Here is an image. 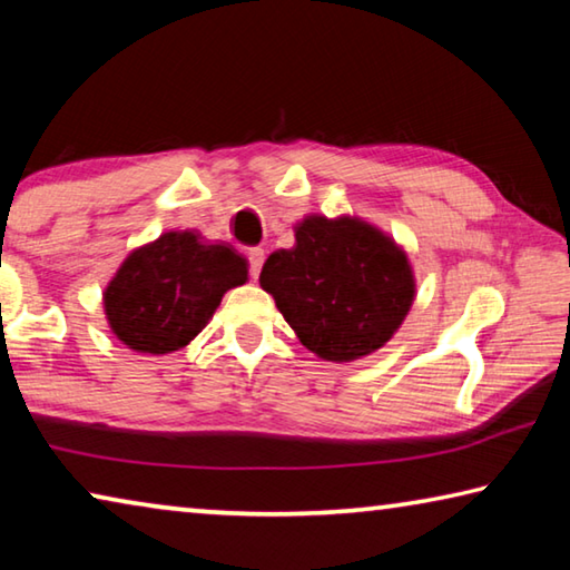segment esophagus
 Returning a JSON list of instances; mask_svg holds the SVG:
<instances>
[{"mask_svg":"<svg viewBox=\"0 0 570 570\" xmlns=\"http://www.w3.org/2000/svg\"><path fill=\"white\" fill-rule=\"evenodd\" d=\"M246 258H248V274H250V278H258V274H262V266H264V258H266L264 248H250L248 254H246Z\"/></svg>","mask_w":570,"mask_h":570,"instance_id":"esophagus-1","label":"esophagus"}]
</instances>
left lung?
Here are the masks:
<instances>
[{
  "label": "left lung",
  "mask_w": 570,
  "mask_h": 570,
  "mask_svg": "<svg viewBox=\"0 0 570 570\" xmlns=\"http://www.w3.org/2000/svg\"><path fill=\"white\" fill-rule=\"evenodd\" d=\"M294 236V248L266 258L258 282L298 342L330 362L360 360L387 344L414 302L404 250L350 216H306Z\"/></svg>",
  "instance_id": "1"
}]
</instances>
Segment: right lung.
Segmentation results:
<instances>
[{"label":"right lung","mask_w":570,"mask_h":570,"mask_svg":"<svg viewBox=\"0 0 570 570\" xmlns=\"http://www.w3.org/2000/svg\"><path fill=\"white\" fill-rule=\"evenodd\" d=\"M246 258L190 230H170L125 258L102 294L110 330L132 352L186 346L228 288L246 284Z\"/></svg>","instance_id":"1"}]
</instances>
